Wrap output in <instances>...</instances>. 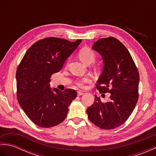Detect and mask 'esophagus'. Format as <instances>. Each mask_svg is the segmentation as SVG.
Segmentation results:
<instances>
[{"label":"esophagus","mask_w":156,"mask_h":156,"mask_svg":"<svg viewBox=\"0 0 156 156\" xmlns=\"http://www.w3.org/2000/svg\"><path fill=\"white\" fill-rule=\"evenodd\" d=\"M84 92L82 91H78V96H81V95H83Z\"/></svg>","instance_id":"1"}]
</instances>
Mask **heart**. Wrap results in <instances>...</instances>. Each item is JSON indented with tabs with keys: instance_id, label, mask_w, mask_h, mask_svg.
I'll return each mask as SVG.
<instances>
[{
	"instance_id": "1",
	"label": "heart",
	"mask_w": 156,
	"mask_h": 156,
	"mask_svg": "<svg viewBox=\"0 0 156 156\" xmlns=\"http://www.w3.org/2000/svg\"><path fill=\"white\" fill-rule=\"evenodd\" d=\"M79 58L85 64H91L96 59L95 53L90 48H84L80 49L78 53ZM91 81V78L90 76H84L80 78H78L76 80L75 84L80 88H84L86 84L88 83Z\"/></svg>"
}]
</instances>
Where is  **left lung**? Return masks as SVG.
<instances>
[{"label":"left lung","mask_w":156,"mask_h":156,"mask_svg":"<svg viewBox=\"0 0 156 156\" xmlns=\"http://www.w3.org/2000/svg\"><path fill=\"white\" fill-rule=\"evenodd\" d=\"M92 49L102 57L103 70L97 88L101 93L111 94L110 101L94 102L87 108L88 117L102 129H113L122 125L134 110L138 101L140 74L125 46L115 37L102 38Z\"/></svg>","instance_id":"8db88e82"}]
</instances>
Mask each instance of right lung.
I'll return each mask as SVG.
<instances>
[{
    "label": "right lung",
    "mask_w": 156,
    "mask_h": 156,
    "mask_svg": "<svg viewBox=\"0 0 156 156\" xmlns=\"http://www.w3.org/2000/svg\"><path fill=\"white\" fill-rule=\"evenodd\" d=\"M81 41L41 39L28 49L20 62L16 72L17 100L25 113L39 127H54L67 117L68 107L77 92L70 88L52 90L49 82L51 75L61 70Z\"/></svg>",
    "instance_id": "1"
}]
</instances>
